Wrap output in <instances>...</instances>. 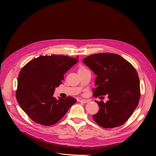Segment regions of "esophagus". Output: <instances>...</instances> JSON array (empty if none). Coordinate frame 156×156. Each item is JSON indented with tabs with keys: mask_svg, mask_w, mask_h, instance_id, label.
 Here are the masks:
<instances>
[{
	"mask_svg": "<svg viewBox=\"0 0 156 156\" xmlns=\"http://www.w3.org/2000/svg\"><path fill=\"white\" fill-rule=\"evenodd\" d=\"M79 101L81 103H87V102H90V101H89V100H87V99H81Z\"/></svg>",
	"mask_w": 156,
	"mask_h": 156,
	"instance_id": "1",
	"label": "esophagus"
}]
</instances>
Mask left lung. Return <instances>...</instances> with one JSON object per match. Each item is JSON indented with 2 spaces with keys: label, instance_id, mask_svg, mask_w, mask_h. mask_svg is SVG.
I'll list each match as a JSON object with an SVG mask.
<instances>
[{
  "label": "left lung",
  "instance_id": "8db88e82",
  "mask_svg": "<svg viewBox=\"0 0 156 156\" xmlns=\"http://www.w3.org/2000/svg\"><path fill=\"white\" fill-rule=\"evenodd\" d=\"M83 63L97 76L94 96L108 95V100L95 101L99 110L94 120L105 128L125 123L138 106L140 98L138 75L132 65L122 56L111 53L93 54Z\"/></svg>",
  "mask_w": 156,
  "mask_h": 156
}]
</instances>
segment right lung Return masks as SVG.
<instances>
[{"label":"right lung","instance_id":"obj_1","mask_svg":"<svg viewBox=\"0 0 156 156\" xmlns=\"http://www.w3.org/2000/svg\"><path fill=\"white\" fill-rule=\"evenodd\" d=\"M78 61L66 55H41L21 70L16 98L21 108L34 122L50 126L58 122L76 100L72 97H54L63 75Z\"/></svg>","mask_w":156,"mask_h":156}]
</instances>
